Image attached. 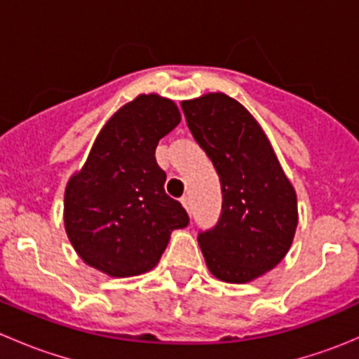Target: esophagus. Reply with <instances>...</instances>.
<instances>
[{
  "label": "esophagus",
  "instance_id": "obj_1",
  "mask_svg": "<svg viewBox=\"0 0 359 359\" xmlns=\"http://www.w3.org/2000/svg\"><path fill=\"white\" fill-rule=\"evenodd\" d=\"M180 203H182L184 208H186L187 213H189V215H191V198L189 196H184L182 200H180Z\"/></svg>",
  "mask_w": 359,
  "mask_h": 359
}]
</instances>
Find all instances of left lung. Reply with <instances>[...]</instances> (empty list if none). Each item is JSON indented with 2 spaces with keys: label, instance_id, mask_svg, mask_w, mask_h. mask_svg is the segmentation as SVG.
<instances>
[{
  "label": "left lung",
  "instance_id": "obj_1",
  "mask_svg": "<svg viewBox=\"0 0 359 359\" xmlns=\"http://www.w3.org/2000/svg\"><path fill=\"white\" fill-rule=\"evenodd\" d=\"M182 111L222 187L219 222L198 234L203 257L219 280L248 283L290 250L299 222L295 191L266 133L238 100L206 93L184 100Z\"/></svg>",
  "mask_w": 359,
  "mask_h": 359
}]
</instances>
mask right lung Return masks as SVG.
Returning a JSON list of instances; mask_svg holds the SVG:
<instances>
[{"label": "right lung", "mask_w": 359, "mask_h": 359, "mask_svg": "<svg viewBox=\"0 0 359 359\" xmlns=\"http://www.w3.org/2000/svg\"><path fill=\"white\" fill-rule=\"evenodd\" d=\"M180 123L168 99L139 95L112 114L88 159L69 179L64 224L88 266L112 278L147 273L161 259L187 212L165 193L166 173L154 158L159 139Z\"/></svg>", "instance_id": "right-lung-1"}]
</instances>
